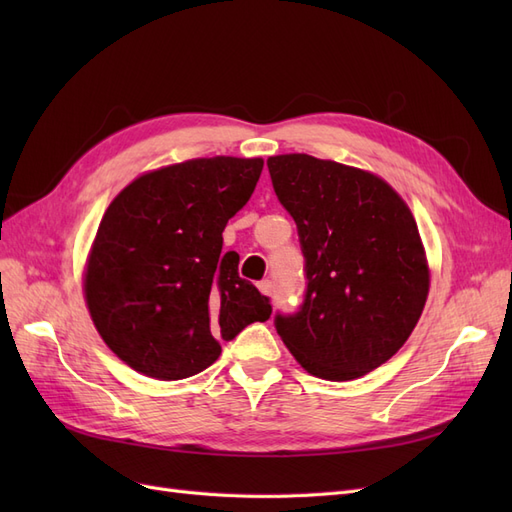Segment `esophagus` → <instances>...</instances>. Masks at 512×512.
<instances>
[{
	"label": "esophagus",
	"mask_w": 512,
	"mask_h": 512,
	"mask_svg": "<svg viewBox=\"0 0 512 512\" xmlns=\"http://www.w3.org/2000/svg\"><path fill=\"white\" fill-rule=\"evenodd\" d=\"M258 290L265 294V297H271L273 294V282L271 280H262V282H258Z\"/></svg>",
	"instance_id": "34e87169"
}]
</instances>
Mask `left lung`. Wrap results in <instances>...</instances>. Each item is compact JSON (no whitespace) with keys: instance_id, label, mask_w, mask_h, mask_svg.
<instances>
[{"instance_id":"8db88e82","label":"left lung","mask_w":512,"mask_h":512,"mask_svg":"<svg viewBox=\"0 0 512 512\" xmlns=\"http://www.w3.org/2000/svg\"><path fill=\"white\" fill-rule=\"evenodd\" d=\"M297 222L307 294L275 329L316 378L369 374L406 344L429 294V262L406 200L363 168L284 153L267 160Z\"/></svg>"}]
</instances>
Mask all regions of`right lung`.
Masks as SVG:
<instances>
[{
    "instance_id": "1",
    "label": "right lung",
    "mask_w": 512,
    "mask_h": 512,
    "mask_svg": "<svg viewBox=\"0 0 512 512\" xmlns=\"http://www.w3.org/2000/svg\"><path fill=\"white\" fill-rule=\"evenodd\" d=\"M265 160L194 158L128 183L102 215L83 294L104 344L134 371L181 380L218 361L222 339L265 322L271 305L222 254L228 220Z\"/></svg>"
}]
</instances>
